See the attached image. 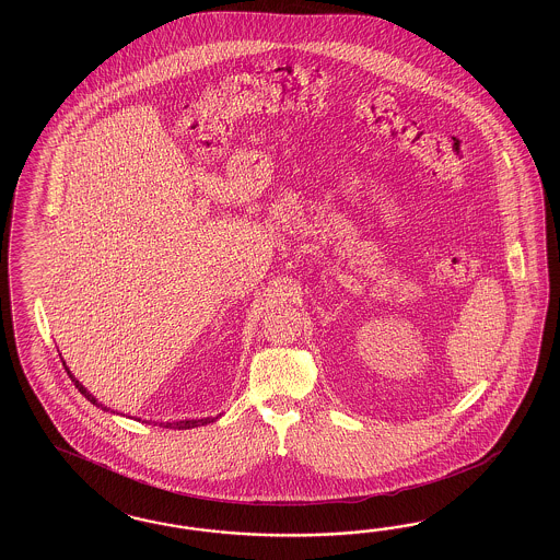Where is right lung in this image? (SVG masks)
Listing matches in <instances>:
<instances>
[{"label": "right lung", "mask_w": 560, "mask_h": 560, "mask_svg": "<svg viewBox=\"0 0 560 560\" xmlns=\"http://www.w3.org/2000/svg\"><path fill=\"white\" fill-rule=\"evenodd\" d=\"M69 377H71V382L75 384V388L82 392L85 398H88V400L92 402V405H96V407H102L101 402H98V400H96V398H94V396H92L90 392L85 390L84 386H82V384H80V382H78V380H75V377H73L71 373H69ZM104 410H106V407H104ZM215 419H218V417H215ZM215 419H209V417H207V419H199V421H178V423H160V427H166V429H192V427H201V424L213 423Z\"/></svg>", "instance_id": "add662e5"}]
</instances>
